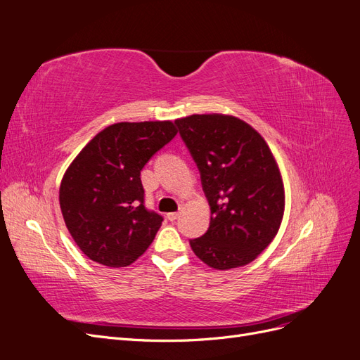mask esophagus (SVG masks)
I'll return each instance as SVG.
<instances>
[{
  "instance_id": "esophagus-1",
  "label": "esophagus",
  "mask_w": 360,
  "mask_h": 360,
  "mask_svg": "<svg viewBox=\"0 0 360 360\" xmlns=\"http://www.w3.org/2000/svg\"><path fill=\"white\" fill-rule=\"evenodd\" d=\"M179 216H180L179 212H172V213H168V214H167V219H168L169 222H174L176 219H179Z\"/></svg>"
}]
</instances>
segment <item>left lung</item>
<instances>
[{
	"label": "left lung",
	"mask_w": 360,
	"mask_h": 360,
	"mask_svg": "<svg viewBox=\"0 0 360 360\" xmlns=\"http://www.w3.org/2000/svg\"><path fill=\"white\" fill-rule=\"evenodd\" d=\"M176 124L212 213L209 230L189 240L192 250L217 270L249 264L274 240L284 216V184L274 155L254 127L233 115L195 114Z\"/></svg>",
	"instance_id": "left-lung-1"
}]
</instances>
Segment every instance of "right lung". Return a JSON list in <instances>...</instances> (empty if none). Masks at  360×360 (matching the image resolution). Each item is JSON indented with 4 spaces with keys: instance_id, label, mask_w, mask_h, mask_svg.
Segmentation results:
<instances>
[{
    "instance_id": "obj_1",
    "label": "right lung",
    "mask_w": 360,
    "mask_h": 360,
    "mask_svg": "<svg viewBox=\"0 0 360 360\" xmlns=\"http://www.w3.org/2000/svg\"><path fill=\"white\" fill-rule=\"evenodd\" d=\"M177 135L172 122L115 123L64 172L60 207L75 243L106 267H126L153 242L163 217L144 205L141 171Z\"/></svg>"
}]
</instances>
